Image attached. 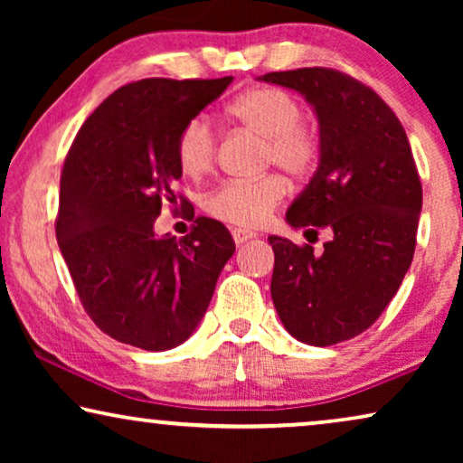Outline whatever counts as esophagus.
<instances>
[{
  "label": "esophagus",
  "mask_w": 463,
  "mask_h": 463,
  "mask_svg": "<svg viewBox=\"0 0 463 463\" xmlns=\"http://www.w3.org/2000/svg\"><path fill=\"white\" fill-rule=\"evenodd\" d=\"M232 236H233V242H236V244H244V242H249V240L255 238L257 233L250 232V230H240V227H236V230H232Z\"/></svg>",
  "instance_id": "1"
}]
</instances>
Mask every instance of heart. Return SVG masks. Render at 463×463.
Listing matches in <instances>:
<instances>
[{
    "instance_id": "heart-1",
    "label": "heart",
    "mask_w": 463,
    "mask_h": 463,
    "mask_svg": "<svg viewBox=\"0 0 463 463\" xmlns=\"http://www.w3.org/2000/svg\"><path fill=\"white\" fill-rule=\"evenodd\" d=\"M225 116L238 128L263 138V162L276 164L290 176H303L316 166L320 138L312 126L299 122L301 105L282 88H252L227 105ZM217 137L204 118H194L176 137V160L183 173L200 179L213 168ZM287 195L278 175L252 181H225L204 198V211L223 223L259 227Z\"/></svg>"
}]
</instances>
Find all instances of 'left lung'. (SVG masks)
Listing matches in <instances>:
<instances>
[{
    "mask_svg": "<svg viewBox=\"0 0 463 463\" xmlns=\"http://www.w3.org/2000/svg\"><path fill=\"white\" fill-rule=\"evenodd\" d=\"M303 94L320 130L318 168L287 211L290 227L331 232L325 250L269 236L271 299L303 344L326 347L375 322L415 252L421 183L401 119L369 86L325 67L259 78Z\"/></svg>",
    "mask_w": 463,
    "mask_h": 463,
    "instance_id": "8db88e82",
    "label": "left lung"
}]
</instances>
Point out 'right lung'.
I'll use <instances>...</instances> for the list:
<instances>
[{"label":"right lung","instance_id":"1","mask_svg":"<svg viewBox=\"0 0 463 463\" xmlns=\"http://www.w3.org/2000/svg\"><path fill=\"white\" fill-rule=\"evenodd\" d=\"M232 80L132 81L94 109L69 149L56 240L81 306L116 341L147 352L181 345L236 250L208 217L181 240L154 232L164 202H176V137Z\"/></svg>","mask_w":463,"mask_h":463}]
</instances>
